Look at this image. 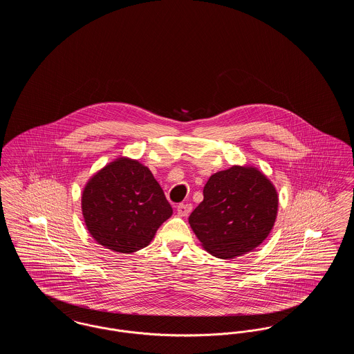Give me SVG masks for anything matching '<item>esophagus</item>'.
I'll use <instances>...</instances> for the list:
<instances>
[{"label": "esophagus", "instance_id": "34e87169", "mask_svg": "<svg viewBox=\"0 0 354 354\" xmlns=\"http://www.w3.org/2000/svg\"><path fill=\"white\" fill-rule=\"evenodd\" d=\"M176 211H178V215L179 216H188L189 212L192 211V205L191 204H178L176 205Z\"/></svg>", "mask_w": 354, "mask_h": 354}]
</instances>
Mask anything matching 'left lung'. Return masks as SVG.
<instances>
[{"mask_svg": "<svg viewBox=\"0 0 354 354\" xmlns=\"http://www.w3.org/2000/svg\"><path fill=\"white\" fill-rule=\"evenodd\" d=\"M204 199L188 223L207 252L235 259L257 248L270 234L279 195L270 179L253 166H232L209 176Z\"/></svg>", "mask_w": 354, "mask_h": 354, "instance_id": "obj_1", "label": "left lung"}]
</instances>
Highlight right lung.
<instances>
[{
	"label": "right lung",
	"mask_w": 354,
	"mask_h": 354,
	"mask_svg": "<svg viewBox=\"0 0 354 354\" xmlns=\"http://www.w3.org/2000/svg\"><path fill=\"white\" fill-rule=\"evenodd\" d=\"M81 207L91 237L119 253L147 247L158 228L172 215L151 171L126 156L110 162L87 180Z\"/></svg>",
	"instance_id": "1"
}]
</instances>
